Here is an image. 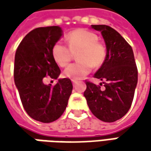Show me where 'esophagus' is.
Instances as JSON below:
<instances>
[{"label": "esophagus", "instance_id": "esophagus-1", "mask_svg": "<svg viewBox=\"0 0 151 151\" xmlns=\"http://www.w3.org/2000/svg\"><path fill=\"white\" fill-rule=\"evenodd\" d=\"M72 83L73 85H76L77 83V81H76V80H72Z\"/></svg>", "mask_w": 151, "mask_h": 151}]
</instances>
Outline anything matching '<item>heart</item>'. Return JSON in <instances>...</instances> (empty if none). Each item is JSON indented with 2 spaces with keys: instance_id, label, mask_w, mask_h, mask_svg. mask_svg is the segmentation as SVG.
Returning <instances> with one entry per match:
<instances>
[{
  "instance_id": "b5f03b06",
  "label": "heart",
  "mask_w": 151,
  "mask_h": 151,
  "mask_svg": "<svg viewBox=\"0 0 151 151\" xmlns=\"http://www.w3.org/2000/svg\"><path fill=\"white\" fill-rule=\"evenodd\" d=\"M68 47L57 42L52 48V56L58 65L65 67L71 61L73 53H77L78 62L71 64L64 71L65 76L72 80L85 77L95 68L101 66L107 58V48L98 41L96 33L80 28L69 32L65 37Z\"/></svg>"
}]
</instances>
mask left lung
<instances>
[{"label": "left lung", "mask_w": 151, "mask_h": 151, "mask_svg": "<svg viewBox=\"0 0 151 151\" xmlns=\"http://www.w3.org/2000/svg\"><path fill=\"white\" fill-rule=\"evenodd\" d=\"M100 31L107 47V58L94 77L104 81V87L86 81L84 96L88 107L98 119L112 123L129 110L138 82L134 52L119 32L107 25H91Z\"/></svg>", "instance_id": "1"}]
</instances>
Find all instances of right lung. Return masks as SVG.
<instances>
[{"instance_id":"obj_1","label":"right lung","mask_w":151,"mask_h":151,"mask_svg":"<svg viewBox=\"0 0 151 151\" xmlns=\"http://www.w3.org/2000/svg\"><path fill=\"white\" fill-rule=\"evenodd\" d=\"M62 36L60 27H38L29 32L18 45L14 62V81L27 113L34 120L51 123L65 112L73 89L69 78L55 85L44 79H56L60 70L52 56L54 44Z\"/></svg>"}]
</instances>
